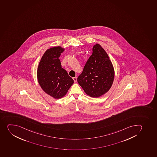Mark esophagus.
I'll return each instance as SVG.
<instances>
[{"instance_id":"esophagus-1","label":"esophagus","mask_w":157,"mask_h":157,"mask_svg":"<svg viewBox=\"0 0 157 157\" xmlns=\"http://www.w3.org/2000/svg\"><path fill=\"white\" fill-rule=\"evenodd\" d=\"M73 79L74 81V82H77V77H73Z\"/></svg>"}]
</instances>
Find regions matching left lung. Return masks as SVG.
<instances>
[{"mask_svg": "<svg viewBox=\"0 0 157 157\" xmlns=\"http://www.w3.org/2000/svg\"><path fill=\"white\" fill-rule=\"evenodd\" d=\"M114 77V67L108 54L97 43L92 48V55L77 78L78 83L88 95L99 98L109 90Z\"/></svg>", "mask_w": 157, "mask_h": 157, "instance_id": "obj_1", "label": "left lung"}]
</instances>
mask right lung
I'll use <instances>...</instances> for the list:
<instances>
[{
	"mask_svg": "<svg viewBox=\"0 0 157 157\" xmlns=\"http://www.w3.org/2000/svg\"><path fill=\"white\" fill-rule=\"evenodd\" d=\"M64 50L61 46L47 49L42 56L37 71L38 81L42 89L56 99L64 97L74 83L73 79L62 68L59 59Z\"/></svg>",
	"mask_w": 157,
	"mask_h": 157,
	"instance_id": "1",
	"label": "right lung"
}]
</instances>
